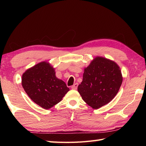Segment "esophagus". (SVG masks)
<instances>
[{"mask_svg":"<svg viewBox=\"0 0 146 146\" xmlns=\"http://www.w3.org/2000/svg\"><path fill=\"white\" fill-rule=\"evenodd\" d=\"M78 84L77 83H75V84H74L73 85H72L71 86V89H73V90H76L77 89V87H78Z\"/></svg>","mask_w":146,"mask_h":146,"instance_id":"34e87169","label":"esophagus"}]
</instances>
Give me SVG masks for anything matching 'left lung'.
I'll list each match as a JSON object with an SVG mask.
<instances>
[{"label": "left lung", "mask_w": 146, "mask_h": 146, "mask_svg": "<svg viewBox=\"0 0 146 146\" xmlns=\"http://www.w3.org/2000/svg\"><path fill=\"white\" fill-rule=\"evenodd\" d=\"M122 83V75L118 64L97 56L85 68L78 92L89 106L98 109L112 100Z\"/></svg>", "instance_id": "left-lung-1"}]
</instances>
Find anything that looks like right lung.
<instances>
[{
	"instance_id": "1",
	"label": "right lung",
	"mask_w": 146,
	"mask_h": 146,
	"mask_svg": "<svg viewBox=\"0 0 146 146\" xmlns=\"http://www.w3.org/2000/svg\"><path fill=\"white\" fill-rule=\"evenodd\" d=\"M22 85L35 103L47 110L61 101L70 90L63 80L56 78L54 69L46 61L27 70L22 76Z\"/></svg>"
}]
</instances>
